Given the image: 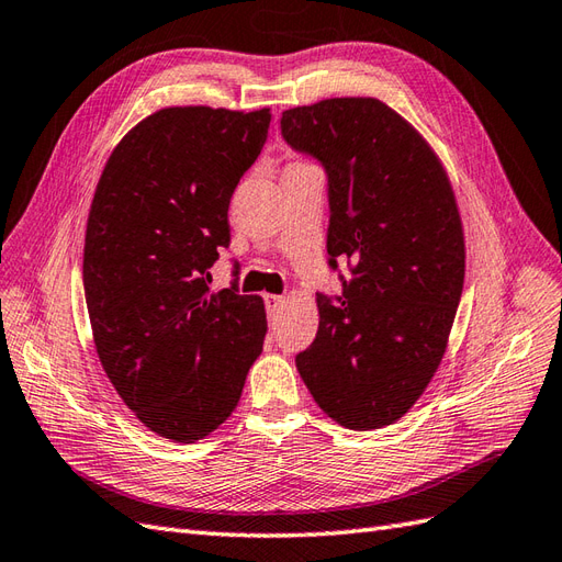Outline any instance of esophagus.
<instances>
[{"label":"esophagus","instance_id":"obj_1","mask_svg":"<svg viewBox=\"0 0 562 562\" xmlns=\"http://www.w3.org/2000/svg\"><path fill=\"white\" fill-rule=\"evenodd\" d=\"M283 303H285L283 295H267V297H265V307H267V314H269L271 319L277 317L279 310L283 307Z\"/></svg>","mask_w":562,"mask_h":562}]
</instances>
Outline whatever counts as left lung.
Wrapping results in <instances>:
<instances>
[{
  "instance_id": "8db88e82",
  "label": "left lung",
  "mask_w": 562,
  "mask_h": 562,
  "mask_svg": "<svg viewBox=\"0 0 562 562\" xmlns=\"http://www.w3.org/2000/svg\"><path fill=\"white\" fill-rule=\"evenodd\" d=\"M281 135L326 173V265L344 283L336 297L317 293L319 331L295 367L328 417L381 429L427 389L460 305L453 190L422 135L374 98L289 109Z\"/></svg>"
}]
</instances>
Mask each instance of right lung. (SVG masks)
I'll return each instance as SVG.
<instances>
[{"mask_svg": "<svg viewBox=\"0 0 562 562\" xmlns=\"http://www.w3.org/2000/svg\"><path fill=\"white\" fill-rule=\"evenodd\" d=\"M269 121V109H161L116 145L92 198L83 289L94 348L135 417L178 443L234 413L262 352V297L240 295L238 279L212 293L210 269Z\"/></svg>", "mask_w": 562, "mask_h": 562, "instance_id": "add662e5", "label": "right lung"}]
</instances>
